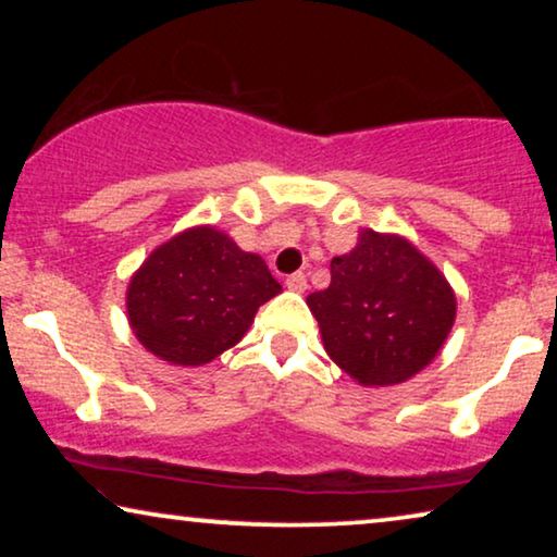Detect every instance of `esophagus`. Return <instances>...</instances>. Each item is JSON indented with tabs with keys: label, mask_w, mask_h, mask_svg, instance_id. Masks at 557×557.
<instances>
[{
	"label": "esophagus",
	"mask_w": 557,
	"mask_h": 557,
	"mask_svg": "<svg viewBox=\"0 0 557 557\" xmlns=\"http://www.w3.org/2000/svg\"><path fill=\"white\" fill-rule=\"evenodd\" d=\"M286 286H288V292H296V294L307 292V276H304L301 271H296V273H292V276H286Z\"/></svg>",
	"instance_id": "1"
}]
</instances>
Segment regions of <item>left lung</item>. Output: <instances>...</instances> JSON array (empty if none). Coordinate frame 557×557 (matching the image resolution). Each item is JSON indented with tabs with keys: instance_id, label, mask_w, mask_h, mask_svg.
<instances>
[{
	"instance_id": "obj_1",
	"label": "left lung",
	"mask_w": 557,
	"mask_h": 557,
	"mask_svg": "<svg viewBox=\"0 0 557 557\" xmlns=\"http://www.w3.org/2000/svg\"><path fill=\"white\" fill-rule=\"evenodd\" d=\"M332 284L309 294L326 355L360 385H398L421 372L451 332L456 296L436 265L400 235L362 231L332 258Z\"/></svg>"
}]
</instances>
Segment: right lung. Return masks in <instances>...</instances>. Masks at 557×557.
Instances as JSON below:
<instances>
[{
	"label": "right lung",
	"mask_w": 557,
	"mask_h": 557,
	"mask_svg": "<svg viewBox=\"0 0 557 557\" xmlns=\"http://www.w3.org/2000/svg\"><path fill=\"white\" fill-rule=\"evenodd\" d=\"M278 292L261 256L200 225L151 250L128 284L126 314L151 355L197 368L238 345L258 307Z\"/></svg>",
	"instance_id": "add662e5"
}]
</instances>
